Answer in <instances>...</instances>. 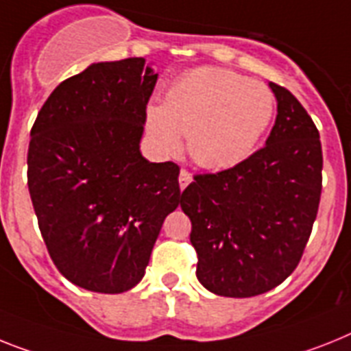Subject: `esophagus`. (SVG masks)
<instances>
[{"instance_id": "obj_1", "label": "esophagus", "mask_w": 351, "mask_h": 351, "mask_svg": "<svg viewBox=\"0 0 351 351\" xmlns=\"http://www.w3.org/2000/svg\"><path fill=\"white\" fill-rule=\"evenodd\" d=\"M191 180H193V175H191L187 169H182L180 176H178V182H180V189H185V187L191 184Z\"/></svg>"}]
</instances>
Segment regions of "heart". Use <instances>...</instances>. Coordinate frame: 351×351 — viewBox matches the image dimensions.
Listing matches in <instances>:
<instances>
[{
  "label": "heart",
  "instance_id": "1",
  "mask_svg": "<svg viewBox=\"0 0 351 351\" xmlns=\"http://www.w3.org/2000/svg\"><path fill=\"white\" fill-rule=\"evenodd\" d=\"M275 114L267 85L216 67H198L171 85L166 105L146 110L153 144L166 155L187 149L199 167L223 171L250 157Z\"/></svg>",
  "mask_w": 351,
  "mask_h": 351
}]
</instances>
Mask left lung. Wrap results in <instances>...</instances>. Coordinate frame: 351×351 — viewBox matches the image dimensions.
<instances>
[{
	"label": "left lung",
	"instance_id": "8db88e82",
	"mask_svg": "<svg viewBox=\"0 0 351 351\" xmlns=\"http://www.w3.org/2000/svg\"><path fill=\"white\" fill-rule=\"evenodd\" d=\"M276 119L266 146L239 166L194 176L182 193L196 276L217 296L267 293L296 269L321 196L319 132L293 94L269 82Z\"/></svg>",
	"mask_w": 351,
	"mask_h": 351
}]
</instances>
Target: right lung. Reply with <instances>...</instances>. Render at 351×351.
<instances>
[{"label":"right lung","mask_w":351,"mask_h":351,"mask_svg":"<svg viewBox=\"0 0 351 351\" xmlns=\"http://www.w3.org/2000/svg\"><path fill=\"white\" fill-rule=\"evenodd\" d=\"M158 75L141 57L90 64L49 94L30 132L28 189L62 275L117 294L143 280L180 169L141 153Z\"/></svg>","instance_id":"1"}]
</instances>
